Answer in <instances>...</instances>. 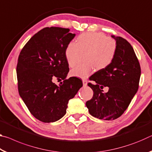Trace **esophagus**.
Instances as JSON below:
<instances>
[{"label": "esophagus", "instance_id": "esophagus-1", "mask_svg": "<svg viewBox=\"0 0 152 152\" xmlns=\"http://www.w3.org/2000/svg\"><path fill=\"white\" fill-rule=\"evenodd\" d=\"M82 83H83V86H87V84H88V81H87L86 80L84 79V80H82Z\"/></svg>", "mask_w": 152, "mask_h": 152}]
</instances>
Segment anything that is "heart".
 I'll use <instances>...</instances> for the list:
<instances>
[{"mask_svg":"<svg viewBox=\"0 0 152 152\" xmlns=\"http://www.w3.org/2000/svg\"><path fill=\"white\" fill-rule=\"evenodd\" d=\"M116 42L106 37L101 33H84L76 38V43L70 42L65 50V58L68 66L72 68L79 60L80 54L86 53L84 61L71 70V75L79 78H87L94 68L104 70L112 63L116 55Z\"/></svg>","mask_w":152,"mask_h":152,"instance_id":"heart-1","label":"heart"}]
</instances>
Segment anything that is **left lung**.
Listing matches in <instances>:
<instances>
[{"label": "left lung", "instance_id": "8db88e82", "mask_svg": "<svg viewBox=\"0 0 152 152\" xmlns=\"http://www.w3.org/2000/svg\"><path fill=\"white\" fill-rule=\"evenodd\" d=\"M116 41L117 52L112 63L104 70L92 76L94 84L88 86L93 91V97L86 102L92 116L112 121L121 116L137 92L141 68L135 51L127 40L111 35ZM109 87L107 93L102 92Z\"/></svg>", "mask_w": 152, "mask_h": 152}]
</instances>
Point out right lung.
Segmentation results:
<instances>
[{
  "label": "right lung",
  "instance_id": "1",
  "mask_svg": "<svg viewBox=\"0 0 152 152\" xmlns=\"http://www.w3.org/2000/svg\"><path fill=\"white\" fill-rule=\"evenodd\" d=\"M70 29L45 27L29 40L20 51L17 66L20 96L36 119L57 121L66 113L69 100L82 86L76 77L66 79L69 72L65 58L67 45L76 36ZM54 77L64 80L59 86Z\"/></svg>",
  "mask_w": 152,
  "mask_h": 152
}]
</instances>
